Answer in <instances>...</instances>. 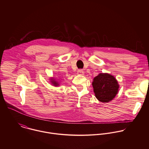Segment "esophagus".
Listing matches in <instances>:
<instances>
[{
	"instance_id": "1",
	"label": "esophagus",
	"mask_w": 149,
	"mask_h": 149,
	"mask_svg": "<svg viewBox=\"0 0 149 149\" xmlns=\"http://www.w3.org/2000/svg\"><path fill=\"white\" fill-rule=\"evenodd\" d=\"M84 71L82 69L78 70L77 74H79V75H84Z\"/></svg>"
}]
</instances>
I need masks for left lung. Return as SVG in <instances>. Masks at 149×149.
Wrapping results in <instances>:
<instances>
[{
	"instance_id": "obj_1",
	"label": "left lung",
	"mask_w": 149,
	"mask_h": 149,
	"mask_svg": "<svg viewBox=\"0 0 149 149\" xmlns=\"http://www.w3.org/2000/svg\"><path fill=\"white\" fill-rule=\"evenodd\" d=\"M92 84L95 97L102 102H109L114 98L118 91L117 80L108 73L99 74L94 78Z\"/></svg>"
}]
</instances>
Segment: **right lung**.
<instances>
[{
    "label": "right lung",
    "mask_w": 149,
    "mask_h": 149,
    "mask_svg": "<svg viewBox=\"0 0 149 149\" xmlns=\"http://www.w3.org/2000/svg\"><path fill=\"white\" fill-rule=\"evenodd\" d=\"M51 83L54 86H58L59 84L58 82H57L56 81H55V80L54 78H51Z\"/></svg>",
    "instance_id": "obj_1"
}]
</instances>
